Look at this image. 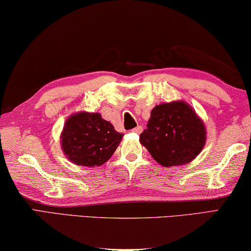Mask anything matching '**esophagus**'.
Here are the masks:
<instances>
[{
    "instance_id": "34e87169",
    "label": "esophagus",
    "mask_w": 251,
    "mask_h": 251,
    "mask_svg": "<svg viewBox=\"0 0 251 251\" xmlns=\"http://www.w3.org/2000/svg\"><path fill=\"white\" fill-rule=\"evenodd\" d=\"M132 132H134V133H137V134H140L141 132H142V126H137V128H134L133 130H132Z\"/></svg>"
}]
</instances>
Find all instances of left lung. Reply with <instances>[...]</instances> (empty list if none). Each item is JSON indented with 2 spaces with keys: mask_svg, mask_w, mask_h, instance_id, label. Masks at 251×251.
<instances>
[{
  "mask_svg": "<svg viewBox=\"0 0 251 251\" xmlns=\"http://www.w3.org/2000/svg\"><path fill=\"white\" fill-rule=\"evenodd\" d=\"M147 126L140 134V143L164 168L191 162L206 143V126L182 100L155 105Z\"/></svg>",
  "mask_w": 251,
  "mask_h": 251,
  "instance_id": "left-lung-1",
  "label": "left lung"
}]
</instances>
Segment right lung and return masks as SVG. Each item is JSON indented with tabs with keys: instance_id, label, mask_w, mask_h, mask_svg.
I'll use <instances>...</instances> for the list:
<instances>
[{
	"instance_id": "obj_1",
	"label": "right lung",
	"mask_w": 251,
	"mask_h": 251,
	"mask_svg": "<svg viewBox=\"0 0 251 251\" xmlns=\"http://www.w3.org/2000/svg\"><path fill=\"white\" fill-rule=\"evenodd\" d=\"M123 134L100 113H73L61 132V148L70 161L82 167L102 166L112 157Z\"/></svg>"
}]
</instances>
